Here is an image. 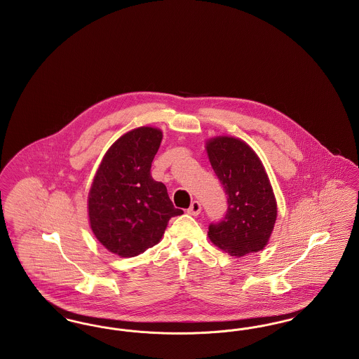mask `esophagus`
<instances>
[{
	"label": "esophagus",
	"mask_w": 359,
	"mask_h": 359,
	"mask_svg": "<svg viewBox=\"0 0 359 359\" xmlns=\"http://www.w3.org/2000/svg\"><path fill=\"white\" fill-rule=\"evenodd\" d=\"M201 211H202V205H201V203H199L198 201H194L187 210L188 214H189V215H194V217L199 215Z\"/></svg>",
	"instance_id": "34e87169"
}]
</instances>
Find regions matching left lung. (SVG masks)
Wrapping results in <instances>:
<instances>
[{"label": "left lung", "mask_w": 359, "mask_h": 359, "mask_svg": "<svg viewBox=\"0 0 359 359\" xmlns=\"http://www.w3.org/2000/svg\"><path fill=\"white\" fill-rule=\"evenodd\" d=\"M205 148L227 195L226 215L208 226V238L230 256L262 250L273 231L277 205L261 160L234 137L211 138Z\"/></svg>", "instance_id": "left-lung-1"}]
</instances>
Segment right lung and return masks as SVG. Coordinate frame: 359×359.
<instances>
[{
	"label": "right lung",
	"mask_w": 359,
	"mask_h": 359,
	"mask_svg": "<svg viewBox=\"0 0 359 359\" xmlns=\"http://www.w3.org/2000/svg\"><path fill=\"white\" fill-rule=\"evenodd\" d=\"M161 130L137 128L106 152L88 192L90 226L103 246L120 257H135L163 237L175 208L167 187L151 175Z\"/></svg>",
	"instance_id": "1"
}]
</instances>
